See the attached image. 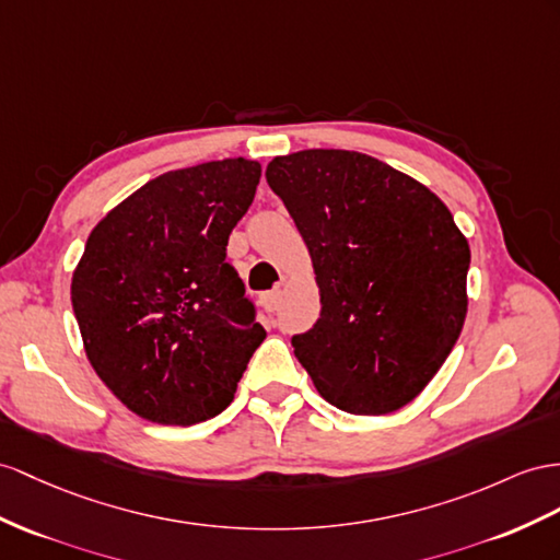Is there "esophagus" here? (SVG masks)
Segmentation results:
<instances>
[{"label":"esophagus","instance_id":"esophagus-1","mask_svg":"<svg viewBox=\"0 0 560 560\" xmlns=\"http://www.w3.org/2000/svg\"><path fill=\"white\" fill-rule=\"evenodd\" d=\"M281 298H283V291H281V289H275V291L265 293V295H262V307H265L267 312H277L279 305H281Z\"/></svg>","mask_w":560,"mask_h":560}]
</instances>
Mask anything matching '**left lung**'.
<instances>
[{"mask_svg": "<svg viewBox=\"0 0 560 560\" xmlns=\"http://www.w3.org/2000/svg\"><path fill=\"white\" fill-rule=\"evenodd\" d=\"M303 236L322 312L293 336L314 388L348 413L409 405L462 334L470 248L450 208L378 158L307 149L267 165Z\"/></svg>", "mask_w": 560, "mask_h": 560, "instance_id": "1", "label": "left lung"}]
</instances>
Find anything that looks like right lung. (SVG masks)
<instances>
[{"label": "right lung", "mask_w": 560, "mask_h": 560, "mask_svg": "<svg viewBox=\"0 0 560 560\" xmlns=\"http://www.w3.org/2000/svg\"><path fill=\"white\" fill-rule=\"evenodd\" d=\"M260 172L246 158L170 170L92 229L70 300L90 364L141 419L218 417L267 336L226 262Z\"/></svg>", "instance_id": "add662e5"}]
</instances>
